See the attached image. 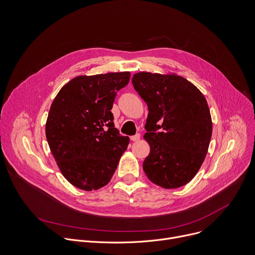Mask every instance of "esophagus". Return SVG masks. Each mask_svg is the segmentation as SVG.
<instances>
[{
	"label": "esophagus",
	"instance_id": "1",
	"mask_svg": "<svg viewBox=\"0 0 255 255\" xmlns=\"http://www.w3.org/2000/svg\"><path fill=\"white\" fill-rule=\"evenodd\" d=\"M130 139H131L132 141H138V140L140 139V134L133 135V136H131V137H130Z\"/></svg>",
	"mask_w": 255,
	"mask_h": 255
}]
</instances>
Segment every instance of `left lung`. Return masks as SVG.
I'll list each match as a JSON object with an SVG mask.
<instances>
[{"instance_id":"8db88e82","label":"left lung","mask_w":255,"mask_h":255,"mask_svg":"<svg viewBox=\"0 0 255 255\" xmlns=\"http://www.w3.org/2000/svg\"><path fill=\"white\" fill-rule=\"evenodd\" d=\"M132 84L148 107L143 137L150 153L143 161L145 174L163 189L187 185L203 164L211 141L213 126L206 98L176 74L140 71Z\"/></svg>"}]
</instances>
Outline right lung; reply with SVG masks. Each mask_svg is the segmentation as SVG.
<instances>
[{
  "instance_id": "add662e5",
  "label": "right lung",
  "mask_w": 255,
  "mask_h": 255,
  "mask_svg": "<svg viewBox=\"0 0 255 255\" xmlns=\"http://www.w3.org/2000/svg\"><path fill=\"white\" fill-rule=\"evenodd\" d=\"M130 72L79 76L54 98L45 125L46 139L62 175L83 191L111 180L129 137L121 136L111 112Z\"/></svg>"
}]
</instances>
